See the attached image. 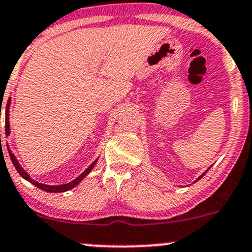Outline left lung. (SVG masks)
Returning a JSON list of instances; mask_svg holds the SVG:
<instances>
[{
	"mask_svg": "<svg viewBox=\"0 0 252 252\" xmlns=\"http://www.w3.org/2000/svg\"><path fill=\"white\" fill-rule=\"evenodd\" d=\"M208 170H209V168H208ZM208 170H207V171H208ZM204 175H206V172H204V173H203V175H202V176H200V177H198V178H197V181H198V179H201V178H202V177H203V176H204Z\"/></svg>",
	"mask_w": 252,
	"mask_h": 252,
	"instance_id": "8db88e82",
	"label": "left lung"
}]
</instances>
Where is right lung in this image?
<instances>
[{
	"label": "right lung",
	"instance_id": "1",
	"mask_svg": "<svg viewBox=\"0 0 252 252\" xmlns=\"http://www.w3.org/2000/svg\"><path fill=\"white\" fill-rule=\"evenodd\" d=\"M9 105H10V98L8 99L7 107H5V135H7V136H8V135H9V132H10V129H9V115H8V113H9ZM8 153H9L10 160H12L13 165H14V166H15L16 171H18L19 175L23 177V178L26 179V181H29L30 183H32L33 185H35V187H37V188H39V189L44 190V191H48V192H64V191H68V190L73 189L74 187H76V185L79 184L80 182H81L82 179H84L85 177L91 172V171H92V168L94 167V165L96 164V160H94V161H93L92 164L90 165V166L86 168V170L81 173V175L77 177V178L74 179V181L69 182V183H67V184L46 185V184H41V183H38V182L33 181L31 177H30L29 173H27L26 171H25L24 168L20 166V164H19V161H18V160H16L15 156H14L12 152H10V149H8Z\"/></svg>",
	"mask_w": 252,
	"mask_h": 252
}]
</instances>
